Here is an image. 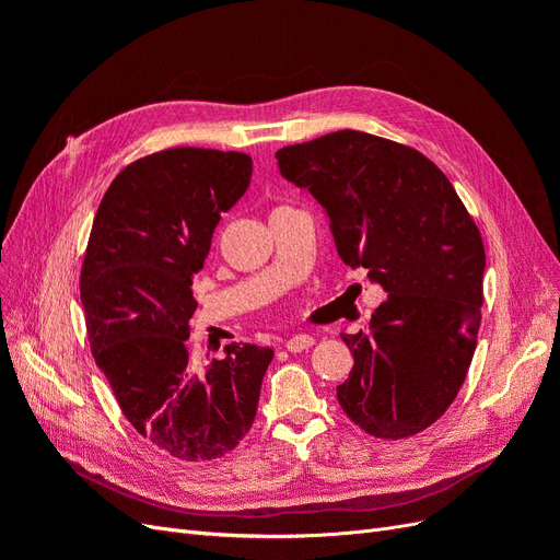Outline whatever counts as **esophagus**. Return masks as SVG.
Here are the masks:
<instances>
[{
	"mask_svg": "<svg viewBox=\"0 0 560 560\" xmlns=\"http://www.w3.org/2000/svg\"><path fill=\"white\" fill-rule=\"evenodd\" d=\"M313 343H315L313 336H308V334H296V336H292V338H287L284 348L290 350V352H301V350H308Z\"/></svg>",
	"mask_w": 560,
	"mask_h": 560,
	"instance_id": "obj_1",
	"label": "esophagus"
}]
</instances>
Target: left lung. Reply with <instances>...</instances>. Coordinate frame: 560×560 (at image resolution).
<instances>
[{
    "label": "left lung",
    "instance_id": "8db88e82",
    "mask_svg": "<svg viewBox=\"0 0 560 560\" xmlns=\"http://www.w3.org/2000/svg\"><path fill=\"white\" fill-rule=\"evenodd\" d=\"M280 173L327 210L338 257L385 301L343 334L354 366L336 397L376 439L430 428L460 393L477 348L486 252L448 177L418 149L362 130L282 147Z\"/></svg>",
    "mask_w": 560,
    "mask_h": 560
}]
</instances>
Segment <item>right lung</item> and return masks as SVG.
<instances>
[{
  "label": "right lung",
  "instance_id": "1",
  "mask_svg": "<svg viewBox=\"0 0 560 560\" xmlns=\"http://www.w3.org/2000/svg\"><path fill=\"white\" fill-rule=\"evenodd\" d=\"M249 177L241 151L175 147L132 161L109 184L83 254L93 360L132 430L184 463L241 444L273 360L270 348L231 343L224 360L198 369L186 343L191 276Z\"/></svg>",
  "mask_w": 560,
  "mask_h": 560
}]
</instances>
